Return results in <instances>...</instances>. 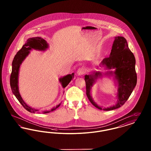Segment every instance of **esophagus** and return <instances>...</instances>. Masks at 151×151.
Segmentation results:
<instances>
[{
    "label": "esophagus",
    "mask_w": 151,
    "mask_h": 151,
    "mask_svg": "<svg viewBox=\"0 0 151 151\" xmlns=\"http://www.w3.org/2000/svg\"><path fill=\"white\" fill-rule=\"evenodd\" d=\"M85 72H86L85 69L83 67H80L78 70V75L79 76H81V75H84L85 73Z\"/></svg>",
    "instance_id": "obj_1"
}]
</instances>
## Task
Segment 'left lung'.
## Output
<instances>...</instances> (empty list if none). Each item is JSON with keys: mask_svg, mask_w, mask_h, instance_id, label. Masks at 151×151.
<instances>
[{"mask_svg": "<svg viewBox=\"0 0 151 151\" xmlns=\"http://www.w3.org/2000/svg\"><path fill=\"white\" fill-rule=\"evenodd\" d=\"M135 58L129 48L126 40L121 36L115 37L110 56L104 58L101 62L100 66L107 70L115 69L114 71H109L106 76H114L118 83L117 102L113 106L102 109L94 101L91 90L97 79L102 76L100 72L94 71L92 74L85 75L86 94L89 100L96 108L105 111L112 110L123 105L132 93L137 83L135 71Z\"/></svg>", "mask_w": 151, "mask_h": 151, "instance_id": "obj_1", "label": "left lung"}]
</instances>
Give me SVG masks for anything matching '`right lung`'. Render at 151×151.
I'll list each match as a JSON object with an SVG mask.
<instances>
[{
    "label": "right lung",
    "mask_w": 151,
    "mask_h": 151,
    "mask_svg": "<svg viewBox=\"0 0 151 151\" xmlns=\"http://www.w3.org/2000/svg\"><path fill=\"white\" fill-rule=\"evenodd\" d=\"M49 47V45L47 42L41 37H36L30 38L27 40L26 43H25L22 49L19 51L16 55L14 56V60L12 61V72L10 76V86L12 89L13 93L16 97V99L20 102V103L22 105V106L25 108L27 111L30 113H35L36 112L39 113L38 110H36L35 109L31 108L28 106L22 100V96L19 93V86H18V78H19V72L20 67L22 65V62L26 57L29 55L30 51L32 49H35L37 50H46ZM74 78V73L71 74H68L66 76H63V78H60L59 81L61 83L63 88L67 86V85L70 83L72 79ZM60 105V104L57 105L55 108H53L49 111H44L43 113L46 114L52 111L57 109Z\"/></svg>",
    "instance_id": "obj_1"
}]
</instances>
